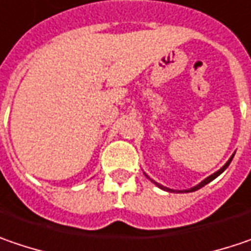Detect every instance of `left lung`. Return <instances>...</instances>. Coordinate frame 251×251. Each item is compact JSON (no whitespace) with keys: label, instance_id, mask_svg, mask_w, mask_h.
<instances>
[{"label":"left lung","instance_id":"obj_1","mask_svg":"<svg viewBox=\"0 0 251 251\" xmlns=\"http://www.w3.org/2000/svg\"><path fill=\"white\" fill-rule=\"evenodd\" d=\"M233 156H234V153L231 155V157H230L227 162H226V165H225L223 168H220V169L217 170V172H214L213 175H210L209 177H206L204 180H201V182H200L199 184H196V186H193V187H190V189H186V190H173V189H169V187H165V186H162V184L156 183L155 180H152V179H151V177H149V176H148L146 173H145V175H146V177H149V179H151V180H152V182H153V183H155L156 186H157V187H160V189H163V190H166V192H173V193H175V192H176V193H189V192H195V190H199L200 187H203L204 184L210 183V182H212L213 179H216V177H217L219 175H222V173H223L225 170L227 169V166H228V165H230V162H231Z\"/></svg>","mask_w":251,"mask_h":251}]
</instances>
